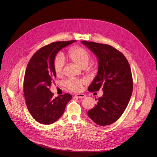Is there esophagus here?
I'll return each instance as SVG.
<instances>
[{"instance_id":"esophagus-1","label":"esophagus","mask_w":157,"mask_h":157,"mask_svg":"<svg viewBox=\"0 0 157 157\" xmlns=\"http://www.w3.org/2000/svg\"><path fill=\"white\" fill-rule=\"evenodd\" d=\"M75 96H76L77 98H84L86 97V95H85L84 94H77L75 95Z\"/></svg>"}]
</instances>
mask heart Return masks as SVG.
Instances as JSON below:
<instances>
[{
	"label": "heart",
	"mask_w": 157,
	"mask_h": 157,
	"mask_svg": "<svg viewBox=\"0 0 157 157\" xmlns=\"http://www.w3.org/2000/svg\"><path fill=\"white\" fill-rule=\"evenodd\" d=\"M67 58L75 62L82 68L86 67L90 63L91 54L85 48L80 46H75L71 48L67 52ZM64 64V58L59 55L54 61V69L57 76H60L63 74V66ZM97 68L96 65H91L88 67L89 70H95ZM65 86L71 91L78 92L82 90L83 85L85 84L84 80H80L76 78H70L65 82Z\"/></svg>",
	"instance_id": "b5f03b06"
}]
</instances>
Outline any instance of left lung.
I'll list each match as a JSON object with an SVG mask.
<instances>
[{"mask_svg": "<svg viewBox=\"0 0 157 157\" xmlns=\"http://www.w3.org/2000/svg\"><path fill=\"white\" fill-rule=\"evenodd\" d=\"M97 56L98 74L88 87L90 92L103 91L94 108L88 111L97 124L106 126L117 121L124 111L133 91V78L128 60L114 47L94 42L82 40Z\"/></svg>", "mask_w": 157, "mask_h": 157, "instance_id": "left-lung-1", "label": "left lung"}]
</instances>
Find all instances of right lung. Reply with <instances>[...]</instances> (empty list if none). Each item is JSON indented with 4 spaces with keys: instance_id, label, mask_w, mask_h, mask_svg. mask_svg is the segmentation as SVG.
<instances>
[{
    "instance_id": "obj_1",
    "label": "right lung",
    "mask_w": 157,
    "mask_h": 157,
    "mask_svg": "<svg viewBox=\"0 0 157 157\" xmlns=\"http://www.w3.org/2000/svg\"><path fill=\"white\" fill-rule=\"evenodd\" d=\"M76 40L52 42L39 49L27 66L24 78V94L28 110L39 123L51 124L63 114L72 98L69 93L53 98L49 87L56 75L54 61L58 52Z\"/></svg>"
}]
</instances>
